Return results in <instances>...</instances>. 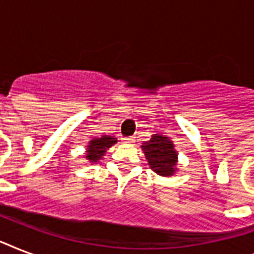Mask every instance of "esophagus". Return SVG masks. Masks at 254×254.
Segmentation results:
<instances>
[{"label":"esophagus","instance_id":"34e87169","mask_svg":"<svg viewBox=\"0 0 254 254\" xmlns=\"http://www.w3.org/2000/svg\"><path fill=\"white\" fill-rule=\"evenodd\" d=\"M123 141L124 142H133L134 139H133V137H124Z\"/></svg>","mask_w":254,"mask_h":254}]
</instances>
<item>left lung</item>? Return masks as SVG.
Returning a JSON list of instances; mask_svg holds the SVG:
<instances>
[{
  "mask_svg": "<svg viewBox=\"0 0 254 254\" xmlns=\"http://www.w3.org/2000/svg\"><path fill=\"white\" fill-rule=\"evenodd\" d=\"M142 150L150 169L158 175H173L177 165V151L169 137L154 134L142 145Z\"/></svg>",
  "mask_w": 254,
  "mask_h": 254,
  "instance_id": "8db88e82",
  "label": "left lung"
}]
</instances>
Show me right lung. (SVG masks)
Wrapping results in <instances>:
<instances>
[{"label":"right lung","instance_id":"1","mask_svg":"<svg viewBox=\"0 0 254 254\" xmlns=\"http://www.w3.org/2000/svg\"><path fill=\"white\" fill-rule=\"evenodd\" d=\"M116 142H117V139L111 135H103L101 138H93L89 142L85 158L91 162H97L99 159H101L108 147H111Z\"/></svg>","mask_w":254,"mask_h":254}]
</instances>
